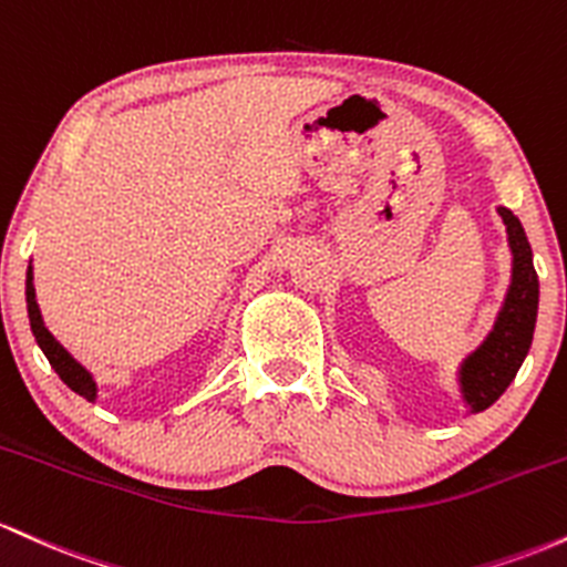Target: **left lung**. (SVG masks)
Returning a JSON list of instances; mask_svg holds the SVG:
<instances>
[{"mask_svg": "<svg viewBox=\"0 0 567 567\" xmlns=\"http://www.w3.org/2000/svg\"><path fill=\"white\" fill-rule=\"evenodd\" d=\"M498 214L506 225L508 249H512V281L493 329L457 364V388L468 412L487 410L512 385L536 332L538 276L533 267L530 244L517 216L504 206H498Z\"/></svg>", "mask_w": 567, "mask_h": 567, "instance_id": "8db88e82", "label": "left lung"}]
</instances>
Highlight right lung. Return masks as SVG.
<instances>
[{
	"label": "right lung",
	"mask_w": 567,
	"mask_h": 567,
	"mask_svg": "<svg viewBox=\"0 0 567 567\" xmlns=\"http://www.w3.org/2000/svg\"><path fill=\"white\" fill-rule=\"evenodd\" d=\"M27 310H29V323H31V332H34L37 346L42 348L44 359L50 361V367L55 369V374H59L63 383L72 388L74 393H80L82 399H87V402H95V399H99V385H95L93 374L87 372V369L82 367L80 361L74 359V355L69 353L66 348H63L53 334H50L48 327H44L40 305H37L34 270H31V265L27 270Z\"/></svg>",
	"instance_id": "right-lung-1"
}]
</instances>
